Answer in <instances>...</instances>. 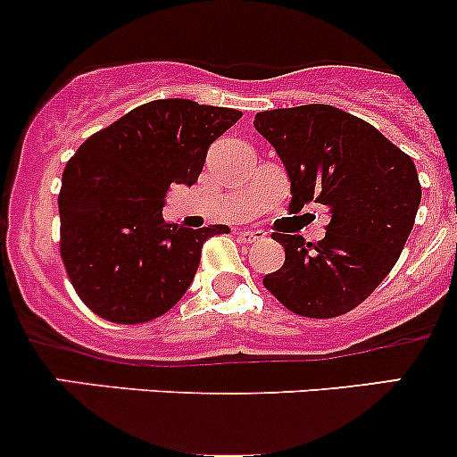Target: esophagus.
I'll use <instances>...</instances> for the list:
<instances>
[{
    "instance_id": "esophagus-1",
    "label": "esophagus",
    "mask_w": 457,
    "mask_h": 457,
    "mask_svg": "<svg viewBox=\"0 0 457 457\" xmlns=\"http://www.w3.org/2000/svg\"><path fill=\"white\" fill-rule=\"evenodd\" d=\"M262 237H265V232H261V229H243V232H238V241L243 243H256Z\"/></svg>"
}]
</instances>
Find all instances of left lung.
Masks as SVG:
<instances>
[{"label": "left lung", "mask_w": 457, "mask_h": 457, "mask_svg": "<svg viewBox=\"0 0 457 457\" xmlns=\"http://www.w3.org/2000/svg\"><path fill=\"white\" fill-rule=\"evenodd\" d=\"M254 128L285 163L289 207L320 203L331 214L318 243L271 234L285 262L262 285L298 316L347 314L385 280L411 234L422 196L416 165L371 123L334 105L265 110Z\"/></svg>", "instance_id": "1"}]
</instances>
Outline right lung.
I'll use <instances>...</instances> for the list:
<instances>
[{
	"mask_svg": "<svg viewBox=\"0 0 457 457\" xmlns=\"http://www.w3.org/2000/svg\"><path fill=\"white\" fill-rule=\"evenodd\" d=\"M241 117L234 108L156 99L81 143L62 177L59 252L87 310L139 325L181 301L203 243L228 228L168 223L165 192L172 183L195 186L210 143Z\"/></svg>",
	"mask_w": 457,
	"mask_h": 457,
	"instance_id": "obj_1",
	"label": "right lung"
}]
</instances>
